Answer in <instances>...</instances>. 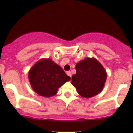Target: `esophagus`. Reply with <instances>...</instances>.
<instances>
[{"label": "esophagus", "instance_id": "obj_1", "mask_svg": "<svg viewBox=\"0 0 133 133\" xmlns=\"http://www.w3.org/2000/svg\"><path fill=\"white\" fill-rule=\"evenodd\" d=\"M66 74L68 75L69 76L71 77V71H67L66 72Z\"/></svg>", "mask_w": 133, "mask_h": 133}]
</instances>
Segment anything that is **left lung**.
<instances>
[{"label": "left lung", "mask_w": 133, "mask_h": 133, "mask_svg": "<svg viewBox=\"0 0 133 133\" xmlns=\"http://www.w3.org/2000/svg\"><path fill=\"white\" fill-rule=\"evenodd\" d=\"M75 68L76 73L72 76L71 84L80 96L91 98L102 91L107 73L98 60L88 57L78 62Z\"/></svg>", "instance_id": "obj_1"}]
</instances>
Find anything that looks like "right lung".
I'll use <instances>...</instances> for the list:
<instances>
[{"instance_id":"1","label":"right lung","mask_w":133,"mask_h":133,"mask_svg":"<svg viewBox=\"0 0 133 133\" xmlns=\"http://www.w3.org/2000/svg\"><path fill=\"white\" fill-rule=\"evenodd\" d=\"M31 86L40 96L51 97L71 78L62 68L51 58H42L31 67L28 73Z\"/></svg>"}]
</instances>
